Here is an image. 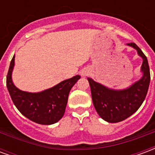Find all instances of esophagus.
I'll return each instance as SVG.
<instances>
[{
	"instance_id": "esophagus-1",
	"label": "esophagus",
	"mask_w": 155,
	"mask_h": 155,
	"mask_svg": "<svg viewBox=\"0 0 155 155\" xmlns=\"http://www.w3.org/2000/svg\"><path fill=\"white\" fill-rule=\"evenodd\" d=\"M90 74V70H88V69H83L82 71H81V76H86L88 74Z\"/></svg>"
}]
</instances>
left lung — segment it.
Wrapping results in <instances>:
<instances>
[{"instance_id": "obj_1", "label": "left lung", "mask_w": 155, "mask_h": 155, "mask_svg": "<svg viewBox=\"0 0 155 155\" xmlns=\"http://www.w3.org/2000/svg\"><path fill=\"white\" fill-rule=\"evenodd\" d=\"M127 45L133 47L143 59L141 65L142 77L130 87L114 90L87 78L91 86L93 104L98 114L109 123H118L135 113L146 97L150 82V67L147 57L134 43Z\"/></svg>"}]
</instances>
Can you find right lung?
<instances>
[{
	"label": "right lung",
	"instance_id": "right-lung-1",
	"mask_svg": "<svg viewBox=\"0 0 155 155\" xmlns=\"http://www.w3.org/2000/svg\"><path fill=\"white\" fill-rule=\"evenodd\" d=\"M15 65V55L12 58L6 86L13 103L27 119L40 124H53L63 117L67 104L68 96L80 75L61 81L53 87L37 93L19 90L12 81V71Z\"/></svg>",
	"mask_w": 155,
	"mask_h": 155
}]
</instances>
